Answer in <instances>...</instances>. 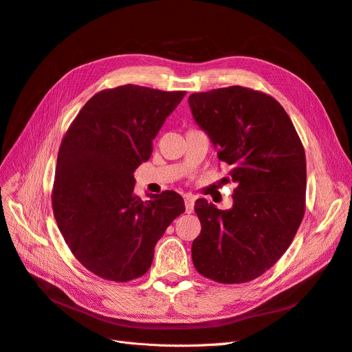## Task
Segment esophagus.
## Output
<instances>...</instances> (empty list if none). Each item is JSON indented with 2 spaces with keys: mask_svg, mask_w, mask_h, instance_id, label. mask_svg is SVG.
Listing matches in <instances>:
<instances>
[{
  "mask_svg": "<svg viewBox=\"0 0 352 352\" xmlns=\"http://www.w3.org/2000/svg\"><path fill=\"white\" fill-rule=\"evenodd\" d=\"M183 200H185V208L188 213L193 212V206H195V196L193 195H185L183 196Z\"/></svg>",
  "mask_w": 352,
  "mask_h": 352,
  "instance_id": "esophagus-1",
  "label": "esophagus"
}]
</instances>
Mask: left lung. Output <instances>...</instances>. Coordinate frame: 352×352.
Returning a JSON list of instances; mask_svg holds the SVG:
<instances>
[{"mask_svg": "<svg viewBox=\"0 0 352 352\" xmlns=\"http://www.w3.org/2000/svg\"><path fill=\"white\" fill-rule=\"evenodd\" d=\"M196 124L230 166L233 205L197 199L196 271L221 283L261 276L289 248L305 212L307 162L287 111L271 96L241 86L189 96ZM229 180L228 177H225Z\"/></svg>", "mask_w": 352, "mask_h": 352, "instance_id": "obj_1", "label": "left lung"}]
</instances>
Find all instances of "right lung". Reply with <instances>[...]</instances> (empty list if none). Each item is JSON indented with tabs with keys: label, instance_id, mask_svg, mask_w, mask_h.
<instances>
[{
	"label": "right lung",
	"instance_id": "add662e5",
	"mask_svg": "<svg viewBox=\"0 0 352 352\" xmlns=\"http://www.w3.org/2000/svg\"><path fill=\"white\" fill-rule=\"evenodd\" d=\"M185 91L126 85L94 94L61 142L53 212L77 261L93 274L126 282L144 275L155 246L183 197L166 190L135 195V170L150 159L153 140Z\"/></svg>",
	"mask_w": 352,
	"mask_h": 352
}]
</instances>
